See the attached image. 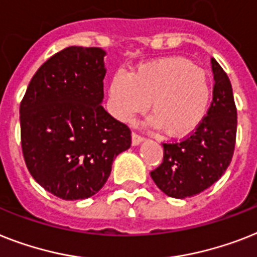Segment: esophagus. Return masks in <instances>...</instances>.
Returning <instances> with one entry per match:
<instances>
[{
  "label": "esophagus",
  "instance_id": "obj_1",
  "mask_svg": "<svg viewBox=\"0 0 257 257\" xmlns=\"http://www.w3.org/2000/svg\"><path fill=\"white\" fill-rule=\"evenodd\" d=\"M144 141V137H141L140 135H137V133L133 132L132 133V145H139V144H141Z\"/></svg>",
  "mask_w": 257,
  "mask_h": 257
}]
</instances>
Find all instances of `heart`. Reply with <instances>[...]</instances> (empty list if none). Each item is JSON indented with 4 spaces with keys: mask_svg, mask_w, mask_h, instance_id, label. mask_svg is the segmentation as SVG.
Instances as JSON below:
<instances>
[{
    "mask_svg": "<svg viewBox=\"0 0 257 257\" xmlns=\"http://www.w3.org/2000/svg\"><path fill=\"white\" fill-rule=\"evenodd\" d=\"M110 113L131 122L150 101L149 124L170 137H186L207 114L211 88L206 71L185 58H164L136 68L117 71L109 83Z\"/></svg>",
    "mask_w": 257,
    "mask_h": 257,
    "instance_id": "b5f03b06",
    "label": "heart"
}]
</instances>
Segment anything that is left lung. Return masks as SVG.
<instances>
[{"mask_svg":"<svg viewBox=\"0 0 257 257\" xmlns=\"http://www.w3.org/2000/svg\"><path fill=\"white\" fill-rule=\"evenodd\" d=\"M211 68L215 84L207 116L182 141L162 144V164L150 172L158 189L172 198L185 199L208 189L232 160L237 126L232 87L214 58Z\"/></svg>","mask_w":257,"mask_h":257,"instance_id":"1","label":"left lung"}]
</instances>
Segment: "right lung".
Masks as SVG:
<instances>
[{
  "label": "right lung",
  "mask_w": 257,
  "mask_h": 257,
  "mask_svg": "<svg viewBox=\"0 0 257 257\" xmlns=\"http://www.w3.org/2000/svg\"><path fill=\"white\" fill-rule=\"evenodd\" d=\"M105 51L71 46L42 64L20 107L21 144L33 178L66 201L95 195L131 129L101 105Z\"/></svg>",
  "instance_id": "right-lung-1"
}]
</instances>
